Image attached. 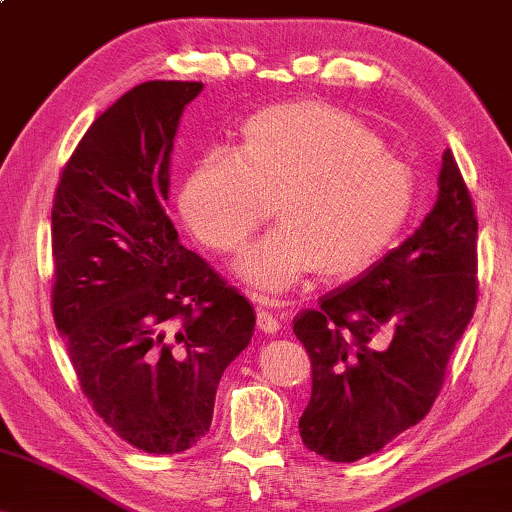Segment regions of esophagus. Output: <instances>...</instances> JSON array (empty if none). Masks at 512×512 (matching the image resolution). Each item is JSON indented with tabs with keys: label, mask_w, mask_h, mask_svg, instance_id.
Instances as JSON below:
<instances>
[{
	"label": "esophagus",
	"mask_w": 512,
	"mask_h": 512,
	"mask_svg": "<svg viewBox=\"0 0 512 512\" xmlns=\"http://www.w3.org/2000/svg\"><path fill=\"white\" fill-rule=\"evenodd\" d=\"M256 322H258V327H261L265 334H277L279 329H281V320H279L277 313L265 311V309H258Z\"/></svg>",
	"instance_id": "34e87169"
}]
</instances>
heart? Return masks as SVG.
Listing matches in <instances>:
<instances>
[{
	"mask_svg": "<svg viewBox=\"0 0 512 512\" xmlns=\"http://www.w3.org/2000/svg\"><path fill=\"white\" fill-rule=\"evenodd\" d=\"M270 199L281 224L235 265L265 300L311 270L329 283L364 272L403 229L414 176L345 109L283 102L251 116L233 151L203 153L180 183L176 206L201 245L233 254L270 217Z\"/></svg>",
	"mask_w": 512,
	"mask_h": 512,
	"instance_id": "b5f03b06",
	"label": "heart"
}]
</instances>
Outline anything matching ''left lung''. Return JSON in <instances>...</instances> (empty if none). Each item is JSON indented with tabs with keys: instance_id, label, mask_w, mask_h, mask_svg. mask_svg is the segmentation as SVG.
I'll use <instances>...</instances> for the list:
<instances>
[{
	"instance_id": "obj_1",
	"label": "left lung",
	"mask_w": 512,
	"mask_h": 512,
	"mask_svg": "<svg viewBox=\"0 0 512 512\" xmlns=\"http://www.w3.org/2000/svg\"><path fill=\"white\" fill-rule=\"evenodd\" d=\"M478 222L451 151L419 229L359 279L297 313L311 357L300 419L309 451L332 462L377 453L430 412L478 300Z\"/></svg>"
}]
</instances>
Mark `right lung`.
Segmentation results:
<instances>
[{"mask_svg":"<svg viewBox=\"0 0 512 512\" xmlns=\"http://www.w3.org/2000/svg\"><path fill=\"white\" fill-rule=\"evenodd\" d=\"M201 89L123 93L70 155L52 206V313L77 380L116 435L155 455L206 437L217 384L256 325L164 210L178 121Z\"/></svg>","mask_w":512,"mask_h":512,"instance_id":"obj_1","label":"right lung"}]
</instances>
